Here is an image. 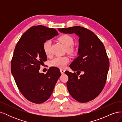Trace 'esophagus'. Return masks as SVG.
<instances>
[{
    "instance_id": "obj_1",
    "label": "esophagus",
    "mask_w": 122,
    "mask_h": 122,
    "mask_svg": "<svg viewBox=\"0 0 122 122\" xmlns=\"http://www.w3.org/2000/svg\"><path fill=\"white\" fill-rule=\"evenodd\" d=\"M60 71H61V74H64L65 73V70L62 69H60Z\"/></svg>"
}]
</instances>
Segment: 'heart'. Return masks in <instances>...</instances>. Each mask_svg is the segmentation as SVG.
<instances>
[{"mask_svg": "<svg viewBox=\"0 0 122 122\" xmlns=\"http://www.w3.org/2000/svg\"><path fill=\"white\" fill-rule=\"evenodd\" d=\"M58 40L66 48L68 52H73L74 49L71 46L73 43V39L71 36L68 35H63L58 38ZM50 45L51 42L50 41H47L44 43L43 49L44 52L47 56L49 55L50 53ZM69 61L70 60L67 56H57L51 61L50 65L52 67L62 68L65 67Z\"/></svg>", "mask_w": 122, "mask_h": 122, "instance_id": "heart-1", "label": "heart"}]
</instances>
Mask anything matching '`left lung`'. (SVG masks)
<instances>
[{
  "mask_svg": "<svg viewBox=\"0 0 122 122\" xmlns=\"http://www.w3.org/2000/svg\"><path fill=\"white\" fill-rule=\"evenodd\" d=\"M64 34L78 36V56L70 65L75 72L65 73L69 77L68 90L71 96L81 103L90 101L100 94L106 83L109 61L104 45L93 32L79 26L58 28Z\"/></svg>",
  "mask_w": 122,
  "mask_h": 122,
  "instance_id": "8db88e82",
  "label": "left lung"
}]
</instances>
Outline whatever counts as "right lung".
Here are the masks:
<instances>
[{
  "label": "right lung",
  "mask_w": 122,
  "mask_h": 122,
  "mask_svg": "<svg viewBox=\"0 0 122 122\" xmlns=\"http://www.w3.org/2000/svg\"><path fill=\"white\" fill-rule=\"evenodd\" d=\"M57 35L54 28L34 26L21 36L15 48L11 72L22 94L31 102L40 104L47 100L61 75L56 67L49 68L46 74L39 72L40 66L47 60L44 43Z\"/></svg>",
  "instance_id": "1"
}]
</instances>
